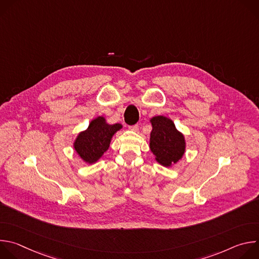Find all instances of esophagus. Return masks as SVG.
<instances>
[{"label": "esophagus", "instance_id": "1", "mask_svg": "<svg viewBox=\"0 0 259 259\" xmlns=\"http://www.w3.org/2000/svg\"><path fill=\"white\" fill-rule=\"evenodd\" d=\"M129 129H130V130H132V131H134V132H137V131L139 130V126H138V125L130 126V127H129Z\"/></svg>", "mask_w": 259, "mask_h": 259}]
</instances>
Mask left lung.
I'll list each match as a JSON object with an SVG mask.
<instances>
[{"mask_svg": "<svg viewBox=\"0 0 259 259\" xmlns=\"http://www.w3.org/2000/svg\"><path fill=\"white\" fill-rule=\"evenodd\" d=\"M150 123L153 128L150 149L155 160L164 167H172L186 153V137L177 130L174 122L165 116H155Z\"/></svg>", "mask_w": 259, "mask_h": 259, "instance_id": "1", "label": "left lung"}]
</instances>
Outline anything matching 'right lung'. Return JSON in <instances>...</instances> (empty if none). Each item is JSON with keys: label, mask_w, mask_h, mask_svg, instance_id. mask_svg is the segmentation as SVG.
Segmentation results:
<instances>
[{"label": "right lung", "mask_w": 259, "mask_h": 259, "mask_svg": "<svg viewBox=\"0 0 259 259\" xmlns=\"http://www.w3.org/2000/svg\"><path fill=\"white\" fill-rule=\"evenodd\" d=\"M122 128L121 124H108L104 117L99 116L77 135L72 143L73 150L87 165L94 164L108 150L114 135Z\"/></svg>", "instance_id": "right-lung-1"}]
</instances>
